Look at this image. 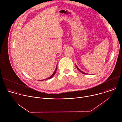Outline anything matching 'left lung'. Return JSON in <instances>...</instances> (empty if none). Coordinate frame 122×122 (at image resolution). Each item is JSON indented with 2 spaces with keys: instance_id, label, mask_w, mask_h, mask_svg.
Here are the masks:
<instances>
[{
  "instance_id": "8db88e82",
  "label": "left lung",
  "mask_w": 122,
  "mask_h": 122,
  "mask_svg": "<svg viewBox=\"0 0 122 122\" xmlns=\"http://www.w3.org/2000/svg\"><path fill=\"white\" fill-rule=\"evenodd\" d=\"M76 67H77V68L78 69V70H79V71H80L81 73H82V74H87V73H85V72H83V71H81L80 69H79V68H78V67L77 66H76Z\"/></svg>"
}]
</instances>
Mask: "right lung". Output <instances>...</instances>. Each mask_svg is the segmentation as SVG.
<instances>
[{"label":"right lung","instance_id":"1","mask_svg":"<svg viewBox=\"0 0 122 122\" xmlns=\"http://www.w3.org/2000/svg\"><path fill=\"white\" fill-rule=\"evenodd\" d=\"M56 69H57V66H56V70H55V72H54V73L52 74L50 77H49L48 79H51V78L52 77H53L54 75H55V73H56ZM45 80H46V79H45ZM43 81V80H41V81Z\"/></svg>","mask_w":122,"mask_h":122}]
</instances>
